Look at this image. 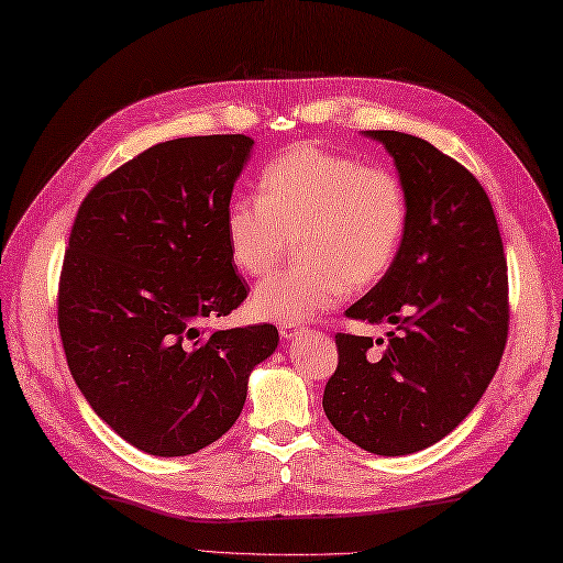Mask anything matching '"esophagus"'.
Listing matches in <instances>:
<instances>
[{
	"mask_svg": "<svg viewBox=\"0 0 563 563\" xmlns=\"http://www.w3.org/2000/svg\"><path fill=\"white\" fill-rule=\"evenodd\" d=\"M305 333V324H283L280 327V336L285 341H295L297 336H302Z\"/></svg>",
	"mask_w": 563,
	"mask_h": 563,
	"instance_id": "obj_1",
	"label": "esophagus"
}]
</instances>
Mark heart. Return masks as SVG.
<instances>
[{
  "label": "heart",
  "mask_w": 563,
  "mask_h": 563,
  "mask_svg": "<svg viewBox=\"0 0 563 563\" xmlns=\"http://www.w3.org/2000/svg\"><path fill=\"white\" fill-rule=\"evenodd\" d=\"M406 230L409 198L397 174L314 145L263 166L258 198H236L224 218L230 258L251 278L271 273L297 239L300 266L261 283L249 302L275 324H305L351 288L385 280Z\"/></svg>",
  "instance_id": "heart-1"
}]
</instances>
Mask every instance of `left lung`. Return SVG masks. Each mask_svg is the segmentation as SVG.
Listing matches in <instances>:
<instances>
[{
  "label": "left lung",
  "instance_id": "8db88e82",
  "mask_svg": "<svg viewBox=\"0 0 563 563\" xmlns=\"http://www.w3.org/2000/svg\"><path fill=\"white\" fill-rule=\"evenodd\" d=\"M385 145L409 198L394 268L345 309L391 324L387 341L336 333L324 411L343 438L399 457L450 435L494 379L508 339V266L482 184L430 142L365 130Z\"/></svg>",
  "mask_w": 563,
  "mask_h": 563
}]
</instances>
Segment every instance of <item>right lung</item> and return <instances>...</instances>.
Listing matches in <instances>:
<instances>
[{"label":"right lung","mask_w":563,"mask_h":563,"mask_svg":"<svg viewBox=\"0 0 563 563\" xmlns=\"http://www.w3.org/2000/svg\"><path fill=\"white\" fill-rule=\"evenodd\" d=\"M254 150L246 135L159 142L91 188L59 275L69 373L130 445L184 457L222 438L278 329L206 331L246 300L224 218Z\"/></svg>","instance_id":"right-lung-1"}]
</instances>
